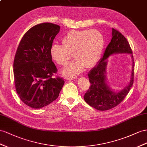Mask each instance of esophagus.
Instances as JSON below:
<instances>
[{
  "instance_id": "obj_1",
  "label": "esophagus",
  "mask_w": 147,
  "mask_h": 147,
  "mask_svg": "<svg viewBox=\"0 0 147 147\" xmlns=\"http://www.w3.org/2000/svg\"><path fill=\"white\" fill-rule=\"evenodd\" d=\"M76 78L75 77V76H67V78H66V80H75V79H76Z\"/></svg>"
}]
</instances>
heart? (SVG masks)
<instances>
[{
    "label": "heart",
    "instance_id": "1",
    "mask_svg": "<svg viewBox=\"0 0 147 147\" xmlns=\"http://www.w3.org/2000/svg\"><path fill=\"white\" fill-rule=\"evenodd\" d=\"M63 45L53 44L50 48L52 59L58 65L65 66L71 58L75 59L63 70L66 76L80 74L84 67H91L98 61L104 47L102 35L96 30H72L64 36Z\"/></svg>",
    "mask_w": 147,
    "mask_h": 147
}]
</instances>
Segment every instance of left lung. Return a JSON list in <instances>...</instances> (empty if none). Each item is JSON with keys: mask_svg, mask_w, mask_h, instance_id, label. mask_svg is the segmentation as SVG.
I'll return each mask as SVG.
<instances>
[{"mask_svg": "<svg viewBox=\"0 0 147 147\" xmlns=\"http://www.w3.org/2000/svg\"><path fill=\"white\" fill-rule=\"evenodd\" d=\"M112 38L99 63L88 74L91 86L84 96V100L89 106L98 111H107L122 102L129 92L134 83V60L130 45L121 33L112 28ZM117 53L130 54L133 61L131 80L129 84L117 93L112 91L106 82V59L110 55Z\"/></svg>", "mask_w": 147, "mask_h": 147, "instance_id": "1", "label": "left lung"}]
</instances>
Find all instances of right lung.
<instances>
[{"label": "right lung", "mask_w": 147, "mask_h": 147, "mask_svg": "<svg viewBox=\"0 0 147 147\" xmlns=\"http://www.w3.org/2000/svg\"><path fill=\"white\" fill-rule=\"evenodd\" d=\"M60 27L52 23L35 25L25 33L13 61L16 91L25 104L40 109L58 98L65 84L61 78H52L57 68L52 61L50 48Z\"/></svg>", "instance_id": "right-lung-1"}]
</instances>
